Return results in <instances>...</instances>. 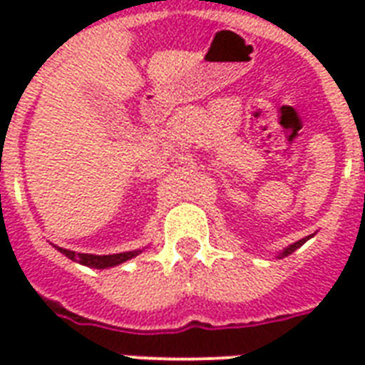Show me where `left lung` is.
I'll list each match as a JSON object with an SVG mask.
<instances>
[{
	"label": "left lung",
	"instance_id": "1",
	"mask_svg": "<svg viewBox=\"0 0 365 365\" xmlns=\"http://www.w3.org/2000/svg\"><path fill=\"white\" fill-rule=\"evenodd\" d=\"M309 239H311V237H305V239H301V240H297V242L289 244L288 248L278 254V257H286V255H289V254H292V252H295V250H297V248H301V246H303V244H305Z\"/></svg>",
	"mask_w": 365,
	"mask_h": 365
}]
</instances>
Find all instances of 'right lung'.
I'll return each instance as SVG.
<instances>
[{
	"label": "right lung",
	"instance_id": "obj_1",
	"mask_svg": "<svg viewBox=\"0 0 365 365\" xmlns=\"http://www.w3.org/2000/svg\"><path fill=\"white\" fill-rule=\"evenodd\" d=\"M58 248V246H56ZM58 252L70 257L73 261H79L81 265L93 267V269H108V267H115L121 265L125 261L136 257L138 254H142V250H132V252H121V254H111V255H94V254H76L71 250L58 248Z\"/></svg>",
	"mask_w": 365,
	"mask_h": 365
}]
</instances>
